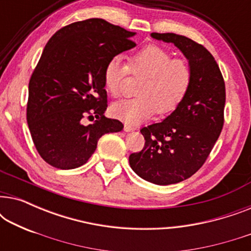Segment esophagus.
Here are the masks:
<instances>
[{"instance_id": "obj_1", "label": "esophagus", "mask_w": 251, "mask_h": 251, "mask_svg": "<svg viewBox=\"0 0 251 251\" xmlns=\"http://www.w3.org/2000/svg\"><path fill=\"white\" fill-rule=\"evenodd\" d=\"M135 130H136L135 126H132L130 125H125V131L130 132V131H135Z\"/></svg>"}]
</instances>
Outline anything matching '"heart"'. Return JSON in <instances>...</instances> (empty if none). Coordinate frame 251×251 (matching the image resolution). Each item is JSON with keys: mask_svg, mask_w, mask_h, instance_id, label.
Segmentation results:
<instances>
[{"mask_svg": "<svg viewBox=\"0 0 251 251\" xmlns=\"http://www.w3.org/2000/svg\"><path fill=\"white\" fill-rule=\"evenodd\" d=\"M129 71L144 76L137 90L139 97L122 99L111 106V114L128 125H138L155 111L159 114L175 111L190 90L192 71L188 64L174 59L173 54L161 47L147 46L131 54L129 67L121 56L112 57L106 63L102 80L113 97L121 95Z\"/></svg>", "mask_w": 251, "mask_h": 251, "instance_id": "b5f03b06", "label": "heart"}]
</instances>
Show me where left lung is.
Segmentation results:
<instances>
[{
	"label": "left lung",
	"mask_w": 251,
	"mask_h": 251,
	"mask_svg": "<svg viewBox=\"0 0 251 251\" xmlns=\"http://www.w3.org/2000/svg\"><path fill=\"white\" fill-rule=\"evenodd\" d=\"M151 36L181 51L192 71V82L186 97L170 115L140 130L145 146L129 156V163L150 183L177 184L200 169L221 135L225 83L215 58L203 46L174 33Z\"/></svg>",
	"instance_id": "8db88e82"
}]
</instances>
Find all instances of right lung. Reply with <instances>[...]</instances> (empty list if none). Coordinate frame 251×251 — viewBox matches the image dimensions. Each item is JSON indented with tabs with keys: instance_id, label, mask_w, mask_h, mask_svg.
<instances>
[{
	"instance_id": "obj_1",
	"label": "right lung",
	"mask_w": 251,
	"mask_h": 251,
	"mask_svg": "<svg viewBox=\"0 0 251 251\" xmlns=\"http://www.w3.org/2000/svg\"><path fill=\"white\" fill-rule=\"evenodd\" d=\"M136 33L91 18L51 36L28 85L27 122L41 157L58 169L88 162L98 139L123 129L104 115L107 92L102 73L112 57L132 49ZM96 117L91 125L84 118Z\"/></svg>"
}]
</instances>
